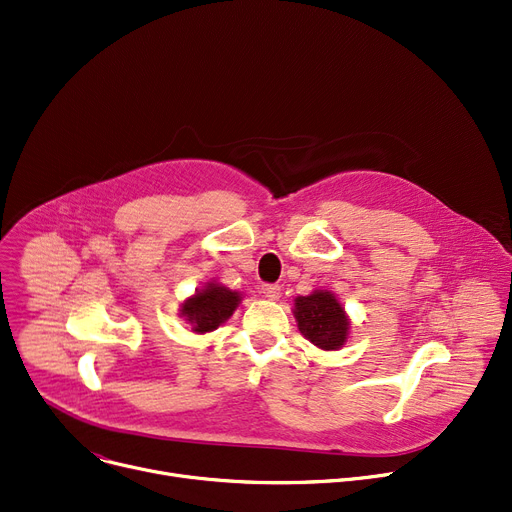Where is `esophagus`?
Segmentation results:
<instances>
[{
  "label": "esophagus",
  "mask_w": 512,
  "mask_h": 512,
  "mask_svg": "<svg viewBox=\"0 0 512 512\" xmlns=\"http://www.w3.org/2000/svg\"><path fill=\"white\" fill-rule=\"evenodd\" d=\"M261 294L269 300H276V298H280V286L278 284H263Z\"/></svg>",
  "instance_id": "esophagus-1"
}]
</instances>
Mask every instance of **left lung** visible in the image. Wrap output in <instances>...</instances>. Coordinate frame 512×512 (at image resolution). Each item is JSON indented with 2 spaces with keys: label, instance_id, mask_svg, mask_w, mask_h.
<instances>
[{
  "label": "left lung",
  "instance_id": "1",
  "mask_svg": "<svg viewBox=\"0 0 512 512\" xmlns=\"http://www.w3.org/2000/svg\"><path fill=\"white\" fill-rule=\"evenodd\" d=\"M300 333L321 350H339L348 339L350 321L344 306L327 290H315L294 300Z\"/></svg>",
  "mask_w": 512,
  "mask_h": 512
}]
</instances>
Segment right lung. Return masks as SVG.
<instances>
[{"label":"right lung","mask_w":512,"mask_h":512,"mask_svg":"<svg viewBox=\"0 0 512 512\" xmlns=\"http://www.w3.org/2000/svg\"><path fill=\"white\" fill-rule=\"evenodd\" d=\"M238 302H241L238 292L222 284H208L183 302L181 317L193 325L195 333H208L218 329L236 311Z\"/></svg>","instance_id":"obj_1"}]
</instances>
